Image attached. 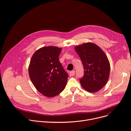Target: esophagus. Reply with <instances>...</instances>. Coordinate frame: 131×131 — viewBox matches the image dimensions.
Here are the masks:
<instances>
[{
    "label": "esophagus",
    "instance_id": "esophagus-1",
    "mask_svg": "<svg viewBox=\"0 0 131 131\" xmlns=\"http://www.w3.org/2000/svg\"><path fill=\"white\" fill-rule=\"evenodd\" d=\"M75 74V70H72L69 73V76H73Z\"/></svg>",
    "mask_w": 131,
    "mask_h": 131
}]
</instances>
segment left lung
I'll list each match as a JSON object with an SVG mask.
<instances>
[{
    "label": "left lung",
    "instance_id": "1",
    "mask_svg": "<svg viewBox=\"0 0 131 131\" xmlns=\"http://www.w3.org/2000/svg\"><path fill=\"white\" fill-rule=\"evenodd\" d=\"M84 68V75L79 80L82 87L90 92H97L106 84L110 65L108 58L99 46L87 42L75 47Z\"/></svg>",
    "mask_w": 131,
    "mask_h": 131
}]
</instances>
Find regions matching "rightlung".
Here are the masks:
<instances>
[{"mask_svg": "<svg viewBox=\"0 0 131 131\" xmlns=\"http://www.w3.org/2000/svg\"><path fill=\"white\" fill-rule=\"evenodd\" d=\"M62 48L43 47L32 55L29 66V74L32 84L41 93L54 97L65 89L68 75L59 61Z\"/></svg>", "mask_w": 131, "mask_h": 131, "instance_id": "1", "label": "right lung"}]
</instances>
